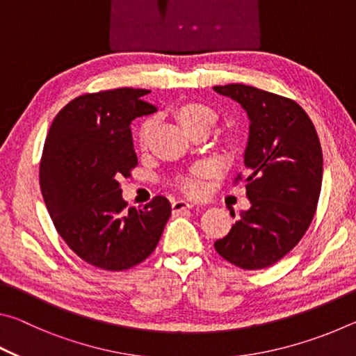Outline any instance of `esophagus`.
Segmentation results:
<instances>
[{
    "mask_svg": "<svg viewBox=\"0 0 356 356\" xmlns=\"http://www.w3.org/2000/svg\"><path fill=\"white\" fill-rule=\"evenodd\" d=\"M195 207V204H190L184 200H176L172 202V212H182V210H188Z\"/></svg>",
    "mask_w": 356,
    "mask_h": 356,
    "instance_id": "34e87169",
    "label": "esophagus"
}]
</instances>
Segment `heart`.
I'll return each mask as SVG.
<instances>
[{
    "label": "heart",
    "mask_w": 356,
    "mask_h": 356,
    "mask_svg": "<svg viewBox=\"0 0 356 356\" xmlns=\"http://www.w3.org/2000/svg\"><path fill=\"white\" fill-rule=\"evenodd\" d=\"M177 118L180 120V124L184 125V129L188 130L191 127H195V125H209V127H210V125L215 122L216 114H215L212 108L207 106V105L186 104L179 110ZM150 130H152V122H150V120H146V122L141 125L140 134H138V141H140L141 147L147 146ZM200 174H201V171H196L195 176H193V177L182 180V184H180L182 190L186 191V193H190V195H197V193L201 191V182L197 180Z\"/></svg>",
    "instance_id": "1"
}]
</instances>
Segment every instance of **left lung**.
I'll return each mask as SVG.
<instances>
[{
  "instance_id": "1",
  "label": "left lung",
  "mask_w": 356,
  "mask_h": 356,
  "mask_svg": "<svg viewBox=\"0 0 356 356\" xmlns=\"http://www.w3.org/2000/svg\"><path fill=\"white\" fill-rule=\"evenodd\" d=\"M213 91L248 114V177L238 174L236 182L246 184L251 202L215 250L243 270L267 268L293 250L314 218L322 188L321 141L297 102L238 83Z\"/></svg>"
}]
</instances>
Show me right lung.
Returning a JSON list of instances; mask_svg holds the SVG:
<instances>
[{
	"mask_svg": "<svg viewBox=\"0 0 356 356\" xmlns=\"http://www.w3.org/2000/svg\"><path fill=\"white\" fill-rule=\"evenodd\" d=\"M147 89L84 94L53 120L40 160V190L59 236L84 262L122 272L152 254L171 204L155 196L127 207L119 180L138 165L131 120L156 111Z\"/></svg>",
	"mask_w": 356,
	"mask_h": 356,
	"instance_id": "right-lung-1",
	"label": "right lung"
}]
</instances>
